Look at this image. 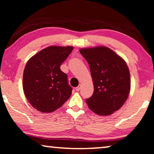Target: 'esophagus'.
Wrapping results in <instances>:
<instances>
[{"label":"esophagus","instance_id":"obj_1","mask_svg":"<svg viewBox=\"0 0 154 154\" xmlns=\"http://www.w3.org/2000/svg\"><path fill=\"white\" fill-rule=\"evenodd\" d=\"M80 90H81V85H79L78 87L75 88V90H76V91H79Z\"/></svg>","mask_w":154,"mask_h":154}]
</instances>
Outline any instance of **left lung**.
Masks as SVG:
<instances>
[{
	"label": "left lung",
	"mask_w": 154,
	"mask_h": 154,
	"mask_svg": "<svg viewBox=\"0 0 154 154\" xmlns=\"http://www.w3.org/2000/svg\"><path fill=\"white\" fill-rule=\"evenodd\" d=\"M80 52L89 64L94 92L86 100L90 109L100 116L118 111L129 95L130 75L127 64L110 48H83Z\"/></svg>",
	"instance_id": "8db88e82"
}]
</instances>
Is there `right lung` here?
<instances>
[{
  "label": "right lung",
  "instance_id": "obj_1",
  "mask_svg": "<svg viewBox=\"0 0 154 154\" xmlns=\"http://www.w3.org/2000/svg\"><path fill=\"white\" fill-rule=\"evenodd\" d=\"M73 49L71 46H50L27 62L23 74V90L36 110L53 112L70 97L72 88L60 66Z\"/></svg>",
  "mask_w": 154,
  "mask_h": 154
}]
</instances>
